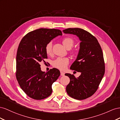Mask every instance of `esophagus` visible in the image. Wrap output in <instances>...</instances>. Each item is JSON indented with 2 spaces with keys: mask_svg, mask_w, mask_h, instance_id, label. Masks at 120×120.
I'll return each instance as SVG.
<instances>
[{
  "mask_svg": "<svg viewBox=\"0 0 120 120\" xmlns=\"http://www.w3.org/2000/svg\"><path fill=\"white\" fill-rule=\"evenodd\" d=\"M60 73H61V76H64V74H65V73L62 71H61Z\"/></svg>",
  "mask_w": 120,
  "mask_h": 120,
  "instance_id": "34e87169",
  "label": "esophagus"
}]
</instances>
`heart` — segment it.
I'll use <instances>...</instances> for the list:
<instances>
[{
	"label": "heart",
	"mask_w": 120,
	"mask_h": 120,
	"mask_svg": "<svg viewBox=\"0 0 120 120\" xmlns=\"http://www.w3.org/2000/svg\"><path fill=\"white\" fill-rule=\"evenodd\" d=\"M63 45L66 48L70 49L74 44V40L70 37H65L62 40ZM45 52L48 55L52 54V43L50 42L47 44L45 46ZM69 63V60L68 58H58L53 62V66L61 70H64L66 69L67 65Z\"/></svg>",
	"instance_id": "heart-1"
}]
</instances>
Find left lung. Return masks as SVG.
Here are the masks:
<instances>
[{
  "label": "left lung",
  "mask_w": 120,
  "mask_h": 120,
  "mask_svg": "<svg viewBox=\"0 0 120 120\" xmlns=\"http://www.w3.org/2000/svg\"><path fill=\"white\" fill-rule=\"evenodd\" d=\"M63 32L76 35L80 41L77 58L70 68L80 72L81 74L77 78L73 74H65L70 78L66 88L67 93L76 100H84L97 90L104 75L105 67L102 50L97 39L83 29L68 28Z\"/></svg>",
  "instance_id": "left-lung-1"
}]
</instances>
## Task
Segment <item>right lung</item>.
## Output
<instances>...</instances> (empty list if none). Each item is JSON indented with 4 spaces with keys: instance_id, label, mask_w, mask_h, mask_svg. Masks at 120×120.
<instances>
[{
    "instance_id": "add662e5",
    "label": "right lung",
    "mask_w": 120,
    "mask_h": 120,
    "mask_svg": "<svg viewBox=\"0 0 120 120\" xmlns=\"http://www.w3.org/2000/svg\"><path fill=\"white\" fill-rule=\"evenodd\" d=\"M62 35L59 30L39 29L27 34L19 44L16 58V79L22 90L34 100L50 96L52 84L60 76V71L56 68L47 72L42 71L40 63L47 59V44Z\"/></svg>"
}]
</instances>
